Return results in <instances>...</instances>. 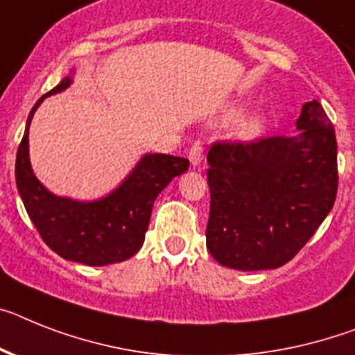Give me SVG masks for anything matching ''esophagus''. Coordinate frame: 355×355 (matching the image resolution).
Here are the masks:
<instances>
[{
  "label": "esophagus",
  "mask_w": 355,
  "mask_h": 355,
  "mask_svg": "<svg viewBox=\"0 0 355 355\" xmlns=\"http://www.w3.org/2000/svg\"><path fill=\"white\" fill-rule=\"evenodd\" d=\"M202 160H204V148H202V142L196 141L189 150V162H191L193 168H198Z\"/></svg>",
  "instance_id": "1"
}]
</instances>
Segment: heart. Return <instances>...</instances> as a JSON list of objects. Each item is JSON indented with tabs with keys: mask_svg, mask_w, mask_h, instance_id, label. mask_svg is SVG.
Listing matches in <instances>:
<instances>
[{
	"mask_svg": "<svg viewBox=\"0 0 355 355\" xmlns=\"http://www.w3.org/2000/svg\"><path fill=\"white\" fill-rule=\"evenodd\" d=\"M238 112H240V108H231L227 113V117L229 119L234 117ZM263 128H265V117L263 115H260V113H254V115H249V117L242 119V121L238 122L233 130V137L240 142L254 141L256 137L263 132Z\"/></svg>",
	"mask_w": 355,
	"mask_h": 355,
	"instance_id": "1",
	"label": "heart"
}]
</instances>
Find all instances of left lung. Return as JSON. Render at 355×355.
Listing matches in <instances>:
<instances>
[{"instance_id": "8db88e82", "label": "left lung", "mask_w": 355, "mask_h": 355, "mask_svg": "<svg viewBox=\"0 0 355 355\" xmlns=\"http://www.w3.org/2000/svg\"><path fill=\"white\" fill-rule=\"evenodd\" d=\"M294 137L216 142L207 153V249L223 267L278 269L327 218L338 195V142L323 106L305 103Z\"/></svg>"}]
</instances>
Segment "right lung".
I'll return each mask as SVG.
<instances>
[{"label":"right lung","mask_w":355,"mask_h":355,"mask_svg":"<svg viewBox=\"0 0 355 355\" xmlns=\"http://www.w3.org/2000/svg\"><path fill=\"white\" fill-rule=\"evenodd\" d=\"M73 70L34 104L26 119L16 157V184L21 200L43 242L68 261L103 267L119 263L144 243L155 198L173 178L189 168V160L164 153H146L128 177L97 200H76L49 191L34 175L28 151V130L35 110L46 97L64 92Z\"/></svg>","instance_id":"1"}]
</instances>
